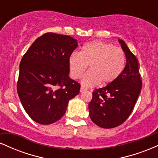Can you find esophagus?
Returning <instances> with one entry per match:
<instances>
[{
    "label": "esophagus",
    "instance_id": "esophagus-1",
    "mask_svg": "<svg viewBox=\"0 0 158 158\" xmlns=\"http://www.w3.org/2000/svg\"><path fill=\"white\" fill-rule=\"evenodd\" d=\"M86 90V88H85L84 86H81V88H80V92H83V91H84V90Z\"/></svg>",
    "mask_w": 158,
    "mask_h": 158
}]
</instances>
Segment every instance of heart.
<instances>
[{"label": "heart", "instance_id": "1", "mask_svg": "<svg viewBox=\"0 0 158 158\" xmlns=\"http://www.w3.org/2000/svg\"><path fill=\"white\" fill-rule=\"evenodd\" d=\"M125 64L126 56L121 49L99 41L85 44L79 53L73 52L68 59L70 74L73 79L80 78L89 65L90 70L81 79L85 86L99 82L102 85L110 84L123 73Z\"/></svg>", "mask_w": 158, "mask_h": 158}]
</instances>
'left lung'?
<instances>
[{
  "label": "left lung",
  "mask_w": 158,
  "mask_h": 158,
  "mask_svg": "<svg viewBox=\"0 0 158 158\" xmlns=\"http://www.w3.org/2000/svg\"><path fill=\"white\" fill-rule=\"evenodd\" d=\"M119 42L126 54V67L115 81L94 90L88 105L91 120L104 128L119 126L128 118L142 88L138 60L123 40Z\"/></svg>",
  "instance_id": "left-lung-1"
}]
</instances>
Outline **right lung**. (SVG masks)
<instances>
[{
  "label": "right lung",
  "mask_w": 158,
  "mask_h": 158,
  "mask_svg": "<svg viewBox=\"0 0 158 158\" xmlns=\"http://www.w3.org/2000/svg\"><path fill=\"white\" fill-rule=\"evenodd\" d=\"M70 36L44 33L32 43L20 63L17 91L25 111L35 122L49 125L64 116L80 84L69 77L68 59L77 48Z\"/></svg>",
  "instance_id": "add662e5"
}]
</instances>
